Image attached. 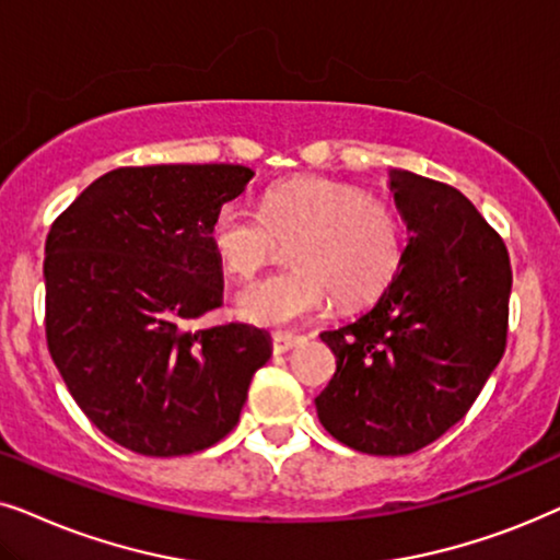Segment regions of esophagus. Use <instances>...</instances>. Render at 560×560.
<instances>
[{"label": "esophagus", "instance_id": "34e87169", "mask_svg": "<svg viewBox=\"0 0 560 560\" xmlns=\"http://www.w3.org/2000/svg\"><path fill=\"white\" fill-rule=\"evenodd\" d=\"M302 335H292V332H273L271 335V346L273 353H289L294 346H300Z\"/></svg>", "mask_w": 560, "mask_h": 560}]
</instances>
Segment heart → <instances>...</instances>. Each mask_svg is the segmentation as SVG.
<instances>
[{"label": "heart", "mask_w": 560, "mask_h": 560, "mask_svg": "<svg viewBox=\"0 0 560 560\" xmlns=\"http://www.w3.org/2000/svg\"><path fill=\"white\" fill-rule=\"evenodd\" d=\"M220 264L248 279L292 245V271L243 287L235 310L260 327H284L325 307L335 294L355 307L382 292L401 260V225L389 207L355 186L304 178L266 194L264 210L222 205L210 228Z\"/></svg>", "instance_id": "b5f03b06"}]
</instances>
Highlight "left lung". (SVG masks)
<instances>
[{
    "mask_svg": "<svg viewBox=\"0 0 560 560\" xmlns=\"http://www.w3.org/2000/svg\"><path fill=\"white\" fill-rule=\"evenodd\" d=\"M407 225L397 273L371 310L325 330L335 376L315 399L335 441L407 456L464 420L506 342L512 268L479 210L448 184L392 168Z\"/></svg>",
    "mask_w": 560,
    "mask_h": 560,
    "instance_id": "8db88e82",
    "label": "left lung"
}]
</instances>
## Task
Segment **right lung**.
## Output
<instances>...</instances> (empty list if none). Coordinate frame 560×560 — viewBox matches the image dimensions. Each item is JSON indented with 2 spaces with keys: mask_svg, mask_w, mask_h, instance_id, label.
I'll use <instances>...</instances> for the list:
<instances>
[{
  "mask_svg": "<svg viewBox=\"0 0 560 560\" xmlns=\"http://www.w3.org/2000/svg\"><path fill=\"white\" fill-rule=\"evenodd\" d=\"M250 178L233 163L115 168L48 233L50 358L81 412L140 456H186L225 438L271 358L258 327L191 325L222 304L210 228Z\"/></svg>",
  "mask_w": 560,
  "mask_h": 560,
  "instance_id": "1",
  "label": "right lung"
}]
</instances>
